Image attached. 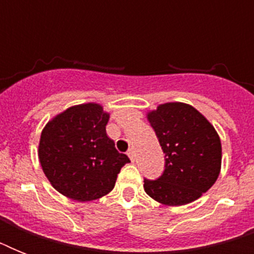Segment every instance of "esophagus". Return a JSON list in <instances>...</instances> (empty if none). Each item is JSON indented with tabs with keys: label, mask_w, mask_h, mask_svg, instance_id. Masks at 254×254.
I'll use <instances>...</instances> for the list:
<instances>
[{
	"label": "esophagus",
	"mask_w": 254,
	"mask_h": 254,
	"mask_svg": "<svg viewBox=\"0 0 254 254\" xmlns=\"http://www.w3.org/2000/svg\"><path fill=\"white\" fill-rule=\"evenodd\" d=\"M127 155H129V158H130V161H133V162H134V159H135V151H134V149H129V150H127Z\"/></svg>",
	"instance_id": "obj_1"
}]
</instances>
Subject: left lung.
Instances as JSON below:
<instances>
[{
    "label": "left lung",
    "instance_id": "1",
    "mask_svg": "<svg viewBox=\"0 0 254 254\" xmlns=\"http://www.w3.org/2000/svg\"><path fill=\"white\" fill-rule=\"evenodd\" d=\"M146 116L165 153V171L157 181H143L145 192L165 205L199 199L221 169V141L213 125L179 101L161 104Z\"/></svg>",
    "mask_w": 254,
    "mask_h": 254
}]
</instances>
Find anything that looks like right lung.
I'll use <instances>...</instances> for the list:
<instances>
[{"instance_id":"right-lung-1","label":"right lung","mask_w":254,"mask_h":254,"mask_svg":"<svg viewBox=\"0 0 254 254\" xmlns=\"http://www.w3.org/2000/svg\"><path fill=\"white\" fill-rule=\"evenodd\" d=\"M109 113L97 103L73 105L46 124L38 157L54 189L77 201L100 199L113 190L127 155L107 135Z\"/></svg>"}]
</instances>
